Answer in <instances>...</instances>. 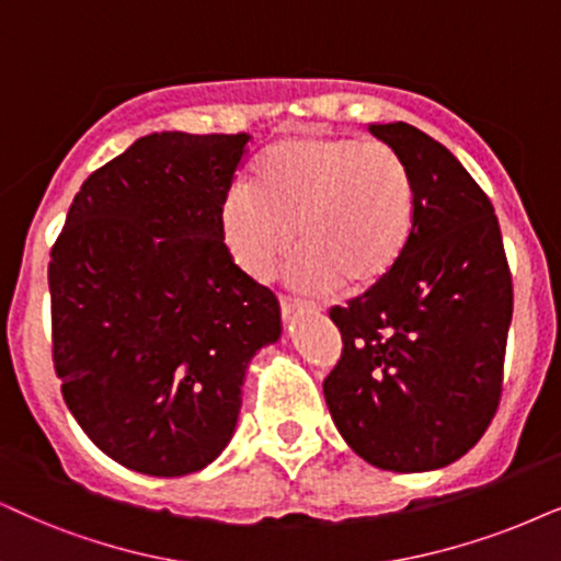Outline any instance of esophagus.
I'll use <instances>...</instances> for the list:
<instances>
[{
	"mask_svg": "<svg viewBox=\"0 0 561 561\" xmlns=\"http://www.w3.org/2000/svg\"><path fill=\"white\" fill-rule=\"evenodd\" d=\"M279 305H282V313H285V318H289L293 313H300V310H318V305L293 300V297H285V295L279 297Z\"/></svg>",
	"mask_w": 561,
	"mask_h": 561,
	"instance_id": "1",
	"label": "esophagus"
}]
</instances>
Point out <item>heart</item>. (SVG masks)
I'll use <instances>...</instances> for the list:
<instances>
[{
	"label": "heart",
	"instance_id": "heart-1",
	"mask_svg": "<svg viewBox=\"0 0 561 561\" xmlns=\"http://www.w3.org/2000/svg\"><path fill=\"white\" fill-rule=\"evenodd\" d=\"M414 217V181L393 147L302 134L268 147L251 186L230 191L222 230L238 264L266 276L295 228L297 285L365 293L407 253Z\"/></svg>",
	"mask_w": 561,
	"mask_h": 561
}]
</instances>
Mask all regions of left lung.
<instances>
[{
	"instance_id": "8db88e82",
	"label": "left lung",
	"mask_w": 561,
	"mask_h": 561,
	"mask_svg": "<svg viewBox=\"0 0 561 561\" xmlns=\"http://www.w3.org/2000/svg\"><path fill=\"white\" fill-rule=\"evenodd\" d=\"M370 134L409 165L414 232L386 279L329 310L344 346L323 396L367 463L435 471L497 414L513 276L492 202L448 147L403 122Z\"/></svg>"
}]
</instances>
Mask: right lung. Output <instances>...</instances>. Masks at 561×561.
Returning a JSON list of instances; mask_svg holds the SVG:
<instances>
[{"label":"right lung","mask_w":561,"mask_h":561,"mask_svg":"<svg viewBox=\"0 0 561 561\" xmlns=\"http://www.w3.org/2000/svg\"><path fill=\"white\" fill-rule=\"evenodd\" d=\"M251 134L162 131L98 168L51 248L54 370L77 424L147 477L209 466L245 367L282 333L274 293L225 245Z\"/></svg>","instance_id":"add662e5"}]
</instances>
